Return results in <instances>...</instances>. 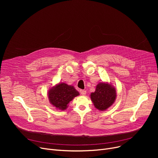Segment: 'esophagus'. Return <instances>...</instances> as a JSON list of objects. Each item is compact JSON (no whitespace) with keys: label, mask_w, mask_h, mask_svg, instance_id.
Wrapping results in <instances>:
<instances>
[{"label":"esophagus","mask_w":158,"mask_h":158,"mask_svg":"<svg viewBox=\"0 0 158 158\" xmlns=\"http://www.w3.org/2000/svg\"><path fill=\"white\" fill-rule=\"evenodd\" d=\"M80 93H81V94L82 95H85L86 94V91H85V90H84V89H81V90H80Z\"/></svg>","instance_id":"34e87169"}]
</instances>
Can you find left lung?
Returning a JSON list of instances; mask_svg holds the SVG:
<instances>
[{
  "label": "left lung",
  "instance_id": "left-lung-1",
  "mask_svg": "<svg viewBox=\"0 0 158 158\" xmlns=\"http://www.w3.org/2000/svg\"><path fill=\"white\" fill-rule=\"evenodd\" d=\"M117 89L109 82H98L95 91L91 93L90 98L96 109L106 111L111 107L117 98Z\"/></svg>",
  "mask_w": 158,
  "mask_h": 158
}]
</instances>
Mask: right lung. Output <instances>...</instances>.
Instances as JSON below:
<instances>
[{"instance_id": "obj_1", "label": "right lung", "mask_w": 158, "mask_h": 158, "mask_svg": "<svg viewBox=\"0 0 158 158\" xmlns=\"http://www.w3.org/2000/svg\"><path fill=\"white\" fill-rule=\"evenodd\" d=\"M79 95L73 86L64 82H60L50 87L47 92L49 102L57 110L62 111L67 109L70 102Z\"/></svg>"}]
</instances>
